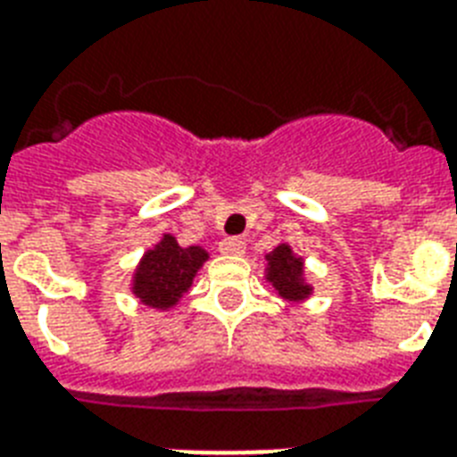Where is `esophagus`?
Instances as JSON below:
<instances>
[{
    "label": "esophagus",
    "mask_w": 457,
    "mask_h": 457,
    "mask_svg": "<svg viewBox=\"0 0 457 457\" xmlns=\"http://www.w3.org/2000/svg\"><path fill=\"white\" fill-rule=\"evenodd\" d=\"M218 249H220L222 256H242L246 251V244L242 239H237V237H228V239H222Z\"/></svg>",
    "instance_id": "1"
}]
</instances>
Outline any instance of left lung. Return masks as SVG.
Segmentation results:
<instances>
[{
    "label": "left lung",
    "instance_id": "obj_1",
    "mask_svg": "<svg viewBox=\"0 0 457 457\" xmlns=\"http://www.w3.org/2000/svg\"><path fill=\"white\" fill-rule=\"evenodd\" d=\"M265 279L282 299L289 303H303L311 299L312 285L305 279L303 258L296 256L289 244H278L270 253H265Z\"/></svg>",
    "mask_w": 457,
    "mask_h": 457
}]
</instances>
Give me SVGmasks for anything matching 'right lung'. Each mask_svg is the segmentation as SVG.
Masks as SVG:
<instances>
[{
	"instance_id": "1",
	"label": "right lung",
	"mask_w": 457,
	"mask_h": 457,
	"mask_svg": "<svg viewBox=\"0 0 457 457\" xmlns=\"http://www.w3.org/2000/svg\"><path fill=\"white\" fill-rule=\"evenodd\" d=\"M208 261V251L204 246H179L172 235H163L145 251L137 268L132 272L130 292L139 303L168 311L179 303V299L192 289L196 272Z\"/></svg>"
}]
</instances>
